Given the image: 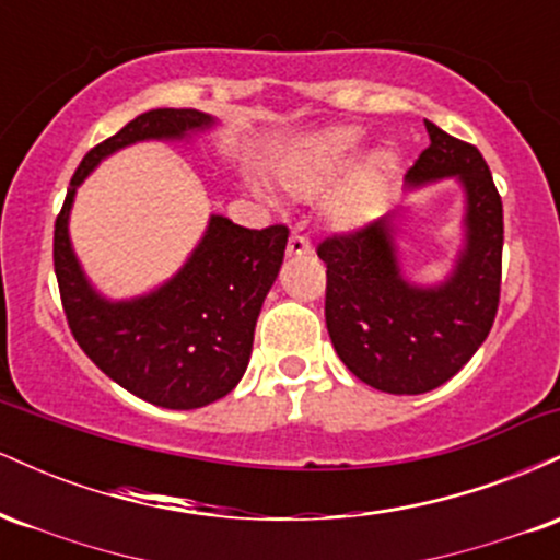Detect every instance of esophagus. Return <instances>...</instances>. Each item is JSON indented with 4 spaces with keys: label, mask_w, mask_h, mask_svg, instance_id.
<instances>
[{
    "label": "esophagus",
    "mask_w": 560,
    "mask_h": 560,
    "mask_svg": "<svg viewBox=\"0 0 560 560\" xmlns=\"http://www.w3.org/2000/svg\"><path fill=\"white\" fill-rule=\"evenodd\" d=\"M307 253H311V242H307L305 236H300V234L289 236V244H287L289 258H300V255H307Z\"/></svg>",
    "instance_id": "esophagus-1"
}]
</instances>
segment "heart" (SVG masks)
I'll list each match as a JSON object with an SVG mask.
<instances>
[{
	"label": "heart",
	"mask_w": 560,
	"mask_h": 560,
	"mask_svg": "<svg viewBox=\"0 0 560 560\" xmlns=\"http://www.w3.org/2000/svg\"><path fill=\"white\" fill-rule=\"evenodd\" d=\"M365 133L358 126H334L307 137L279 168L281 184L298 197H316L342 176L363 150ZM397 173V158L389 150L369 152L331 202V221L339 229H363L382 210Z\"/></svg>",
	"instance_id": "heart-1"
}]
</instances>
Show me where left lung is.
<instances>
[{"instance_id":"8db88e82","label":"left lung","mask_w":560,"mask_h":560,"mask_svg":"<svg viewBox=\"0 0 560 560\" xmlns=\"http://www.w3.org/2000/svg\"><path fill=\"white\" fill-rule=\"evenodd\" d=\"M429 147L405 173V195L453 178L464 191L450 271L419 284L405 271L400 213L318 247L326 262V329L339 361L369 387L423 395L471 361L500 300L503 202L477 147L429 124Z\"/></svg>"}]
</instances>
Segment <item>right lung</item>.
<instances>
[{"label": "right lung", "instance_id": "1", "mask_svg": "<svg viewBox=\"0 0 560 560\" xmlns=\"http://www.w3.org/2000/svg\"><path fill=\"white\" fill-rule=\"evenodd\" d=\"M218 126L199 110L141 113L81 160L55 223V273L75 342L115 384L171 410L202 408L240 384L260 307L284 262L287 226L255 231L213 213L171 279L113 300L83 271L70 240V210L79 186L115 152L139 141L191 147Z\"/></svg>", "mask_w": 560, "mask_h": 560}]
</instances>
